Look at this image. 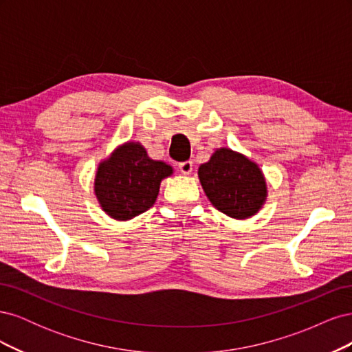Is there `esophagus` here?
<instances>
[{
  "instance_id": "esophagus-1",
  "label": "esophagus",
  "mask_w": 352,
  "mask_h": 352,
  "mask_svg": "<svg viewBox=\"0 0 352 352\" xmlns=\"http://www.w3.org/2000/svg\"><path fill=\"white\" fill-rule=\"evenodd\" d=\"M192 162H184V163H180L179 164V170H180V173H184V175H189L190 172H192Z\"/></svg>"
}]
</instances>
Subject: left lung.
<instances>
[{
  "mask_svg": "<svg viewBox=\"0 0 352 352\" xmlns=\"http://www.w3.org/2000/svg\"><path fill=\"white\" fill-rule=\"evenodd\" d=\"M198 177L211 204L232 219L255 216L267 199V184L258 164L226 146L217 148L199 166Z\"/></svg>",
  "mask_w": 352,
  "mask_h": 352,
  "instance_id": "1",
  "label": "left lung"
}]
</instances>
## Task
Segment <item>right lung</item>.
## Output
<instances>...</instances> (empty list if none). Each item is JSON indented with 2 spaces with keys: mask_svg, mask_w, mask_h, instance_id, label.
<instances>
[{
  "mask_svg": "<svg viewBox=\"0 0 352 352\" xmlns=\"http://www.w3.org/2000/svg\"><path fill=\"white\" fill-rule=\"evenodd\" d=\"M172 175L173 167L148 157L140 142H124L98 164L94 192L105 214L126 221L154 206L160 184Z\"/></svg>",
  "mask_w": 352,
  "mask_h": 352,
  "instance_id": "obj_1",
  "label": "right lung"
}]
</instances>
